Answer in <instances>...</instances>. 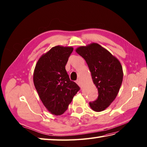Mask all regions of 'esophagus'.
I'll use <instances>...</instances> for the list:
<instances>
[{"mask_svg": "<svg viewBox=\"0 0 147 147\" xmlns=\"http://www.w3.org/2000/svg\"><path fill=\"white\" fill-rule=\"evenodd\" d=\"M76 83H77V84L78 85V86H81V83H80V80H77V81H76Z\"/></svg>", "mask_w": 147, "mask_h": 147, "instance_id": "1", "label": "esophagus"}]
</instances>
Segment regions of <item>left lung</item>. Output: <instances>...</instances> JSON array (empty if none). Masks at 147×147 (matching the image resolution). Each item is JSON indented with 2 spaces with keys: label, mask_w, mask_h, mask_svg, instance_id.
Returning a JSON list of instances; mask_svg holds the SVG:
<instances>
[{
  "label": "left lung",
  "mask_w": 147,
  "mask_h": 147,
  "mask_svg": "<svg viewBox=\"0 0 147 147\" xmlns=\"http://www.w3.org/2000/svg\"><path fill=\"white\" fill-rule=\"evenodd\" d=\"M76 52L86 61L98 88V98L90 102V107L95 111H103L114 101L120 90L123 76L121 63L97 43L78 47Z\"/></svg>",
  "instance_id": "8db88e82"
}]
</instances>
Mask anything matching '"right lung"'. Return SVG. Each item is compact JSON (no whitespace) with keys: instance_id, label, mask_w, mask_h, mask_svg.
<instances>
[{"instance_id":"1","label":"right lung","mask_w":147,"mask_h":147,"mask_svg":"<svg viewBox=\"0 0 147 147\" xmlns=\"http://www.w3.org/2000/svg\"><path fill=\"white\" fill-rule=\"evenodd\" d=\"M73 51L72 47H52L39 58L34 71V84L40 100L54 115L63 114L80 90L65 69Z\"/></svg>"}]
</instances>
